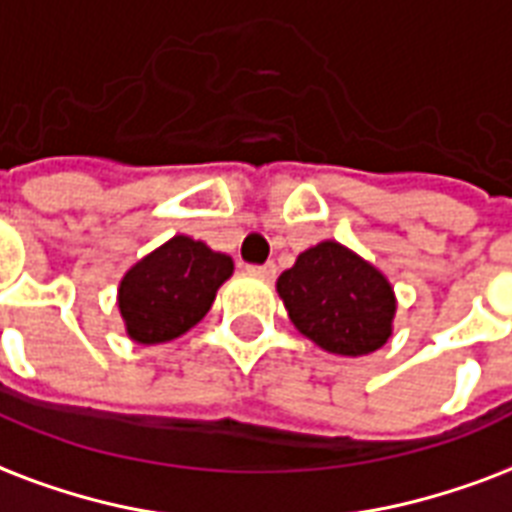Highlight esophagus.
Here are the masks:
<instances>
[{
	"instance_id": "1",
	"label": "esophagus",
	"mask_w": 512,
	"mask_h": 512,
	"mask_svg": "<svg viewBox=\"0 0 512 512\" xmlns=\"http://www.w3.org/2000/svg\"><path fill=\"white\" fill-rule=\"evenodd\" d=\"M247 271L255 273V276H263V279H273V276H276V265H273V263L247 265Z\"/></svg>"
}]
</instances>
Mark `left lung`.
Returning <instances> with one entry per match:
<instances>
[{
	"label": "left lung",
	"instance_id": "8db88e82",
	"mask_svg": "<svg viewBox=\"0 0 512 512\" xmlns=\"http://www.w3.org/2000/svg\"><path fill=\"white\" fill-rule=\"evenodd\" d=\"M276 290L292 325L333 354L362 357L392 335L395 292L389 282L335 241L300 252Z\"/></svg>",
	"mask_w": 512,
	"mask_h": 512
}]
</instances>
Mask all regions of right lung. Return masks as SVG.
Masks as SVG:
<instances>
[{
	"mask_svg": "<svg viewBox=\"0 0 512 512\" xmlns=\"http://www.w3.org/2000/svg\"><path fill=\"white\" fill-rule=\"evenodd\" d=\"M230 273L233 260L228 255L187 236H174L139 260L120 282L117 306L128 335L139 343L179 338L206 317Z\"/></svg>",
	"mask_w": 512,
	"mask_h": 512,
	"instance_id": "1",
	"label": "right lung"
}]
</instances>
